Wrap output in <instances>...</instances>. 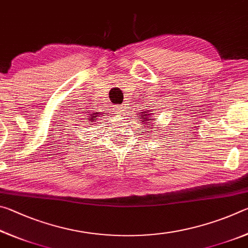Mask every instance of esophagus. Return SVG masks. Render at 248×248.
<instances>
[{
    "label": "esophagus",
    "instance_id": "1",
    "mask_svg": "<svg viewBox=\"0 0 248 248\" xmlns=\"http://www.w3.org/2000/svg\"><path fill=\"white\" fill-rule=\"evenodd\" d=\"M116 112H119V115H124L127 112V106H125V104L121 105L119 107H116Z\"/></svg>",
    "mask_w": 248,
    "mask_h": 248
}]
</instances>
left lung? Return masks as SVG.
<instances>
[{
	"instance_id": "left-lung-1",
	"label": "left lung",
	"mask_w": 248,
	"mask_h": 248,
	"mask_svg": "<svg viewBox=\"0 0 248 248\" xmlns=\"http://www.w3.org/2000/svg\"><path fill=\"white\" fill-rule=\"evenodd\" d=\"M138 115H139L138 117L140 118L139 121H142V124H146V127H148V128L151 127L150 124H152V121L155 120V118H153V117H152L153 112L151 110H146V109H144L143 111H141L140 114H138Z\"/></svg>"
}]
</instances>
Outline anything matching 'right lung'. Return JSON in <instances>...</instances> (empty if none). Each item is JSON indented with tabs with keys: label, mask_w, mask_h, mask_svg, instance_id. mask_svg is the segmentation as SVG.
<instances>
[{
	"label": "right lung",
	"mask_w": 248,
	"mask_h": 248,
	"mask_svg": "<svg viewBox=\"0 0 248 248\" xmlns=\"http://www.w3.org/2000/svg\"><path fill=\"white\" fill-rule=\"evenodd\" d=\"M100 115H102V114H100L99 111H91L89 116H87V118H85V119L89 120V123L93 124V123H95V121H97V119L99 118Z\"/></svg>",
	"instance_id": "1"
}]
</instances>
